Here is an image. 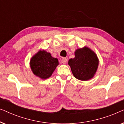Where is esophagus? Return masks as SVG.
<instances>
[{
  "instance_id": "esophagus-1",
  "label": "esophagus",
  "mask_w": 124,
  "mask_h": 124,
  "mask_svg": "<svg viewBox=\"0 0 124 124\" xmlns=\"http://www.w3.org/2000/svg\"><path fill=\"white\" fill-rule=\"evenodd\" d=\"M62 62L63 64H66L67 62V59L66 58H62Z\"/></svg>"
}]
</instances>
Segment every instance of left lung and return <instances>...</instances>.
Here are the masks:
<instances>
[{
  "label": "left lung",
  "mask_w": 124,
  "mask_h": 124,
  "mask_svg": "<svg viewBox=\"0 0 124 124\" xmlns=\"http://www.w3.org/2000/svg\"><path fill=\"white\" fill-rule=\"evenodd\" d=\"M74 55V58L69 59L68 62L74 77L81 81L92 78L99 65V60L96 54L85 46L76 50Z\"/></svg>",
  "instance_id": "obj_1"
}]
</instances>
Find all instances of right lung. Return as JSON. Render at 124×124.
<instances>
[{"label":"right lung","instance_id":"right-lung-1","mask_svg":"<svg viewBox=\"0 0 124 124\" xmlns=\"http://www.w3.org/2000/svg\"><path fill=\"white\" fill-rule=\"evenodd\" d=\"M59 65L57 59L52 57L45 50H39L31 57L30 65L34 75L45 79L51 76Z\"/></svg>","mask_w":124,"mask_h":124}]
</instances>
